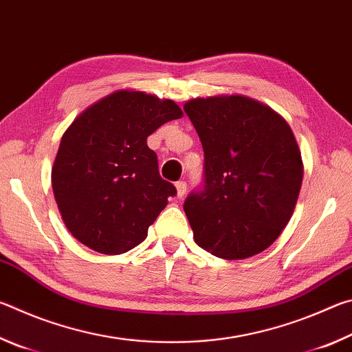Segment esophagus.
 Masks as SVG:
<instances>
[{
    "instance_id": "obj_1",
    "label": "esophagus",
    "mask_w": 352,
    "mask_h": 352,
    "mask_svg": "<svg viewBox=\"0 0 352 352\" xmlns=\"http://www.w3.org/2000/svg\"><path fill=\"white\" fill-rule=\"evenodd\" d=\"M175 188H177V195H178V197H183V195L186 194V188H188V184H186V182L180 180V182H177V183H175Z\"/></svg>"
}]
</instances>
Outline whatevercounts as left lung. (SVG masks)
Segmentation results:
<instances>
[{"instance_id":"8db88e82","label":"left lung","mask_w":352,"mask_h":352,"mask_svg":"<svg viewBox=\"0 0 352 352\" xmlns=\"http://www.w3.org/2000/svg\"><path fill=\"white\" fill-rule=\"evenodd\" d=\"M183 109L205 152L204 188L183 205L195 242L222 259L264 252L289 223L302 183L290 126L241 94L197 98Z\"/></svg>"}]
</instances>
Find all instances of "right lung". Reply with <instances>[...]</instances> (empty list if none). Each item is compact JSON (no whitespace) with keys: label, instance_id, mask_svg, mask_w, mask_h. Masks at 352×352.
<instances>
[{"label":"right lung","instance_id":"add662e5","mask_svg":"<svg viewBox=\"0 0 352 352\" xmlns=\"http://www.w3.org/2000/svg\"><path fill=\"white\" fill-rule=\"evenodd\" d=\"M183 116L174 100L119 90L88 107L63 133L52 166L58 211L77 241L121 254L146 239L177 194L158 172L147 136Z\"/></svg>","mask_w":352,"mask_h":352}]
</instances>
